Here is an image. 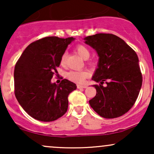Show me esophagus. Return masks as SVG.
Segmentation results:
<instances>
[{
	"label": "esophagus",
	"instance_id": "1",
	"mask_svg": "<svg viewBox=\"0 0 154 154\" xmlns=\"http://www.w3.org/2000/svg\"><path fill=\"white\" fill-rule=\"evenodd\" d=\"M77 88H86L88 87L87 85H77Z\"/></svg>",
	"mask_w": 154,
	"mask_h": 154
}]
</instances>
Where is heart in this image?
<instances>
[{"instance_id":"heart-1","label":"heart","mask_w":154,"mask_h":154,"mask_svg":"<svg viewBox=\"0 0 154 154\" xmlns=\"http://www.w3.org/2000/svg\"><path fill=\"white\" fill-rule=\"evenodd\" d=\"M76 52L77 54L82 58L83 59H88L89 58L90 54V50L87 47L85 46L82 45H79L76 47L75 48ZM66 54H63L61 56V64L63 66L66 63ZM90 75V72L88 70H73V71L69 72L66 74V77L69 80L72 81L74 82L77 83H83L85 81L86 78H88Z\"/></svg>"}]
</instances>
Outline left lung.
Here are the masks:
<instances>
[{
    "label": "left lung",
    "instance_id": "8db88e82",
    "mask_svg": "<svg viewBox=\"0 0 154 154\" xmlns=\"http://www.w3.org/2000/svg\"><path fill=\"white\" fill-rule=\"evenodd\" d=\"M98 54V68L92 79L96 95L89 100L98 115L106 119L119 117L133 106L142 86V74L135 51L113 34L98 33L84 38ZM104 82L107 85L103 86Z\"/></svg>",
    "mask_w": 154,
    "mask_h": 154
}]
</instances>
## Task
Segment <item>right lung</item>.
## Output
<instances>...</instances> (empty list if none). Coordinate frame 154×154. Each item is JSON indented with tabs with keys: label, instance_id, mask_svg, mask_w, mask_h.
I'll list each match as a JSON object with an SVG mask.
<instances>
[{
	"label": "right lung",
	"instance_id": "right-lung-1",
	"mask_svg": "<svg viewBox=\"0 0 154 154\" xmlns=\"http://www.w3.org/2000/svg\"><path fill=\"white\" fill-rule=\"evenodd\" d=\"M74 38L46 37L29 44L15 65L14 93L19 103L34 119L52 122L68 109V95L76 90L74 82L63 79L51 82L61 56Z\"/></svg>",
	"mask_w": 154,
	"mask_h": 154
}]
</instances>
